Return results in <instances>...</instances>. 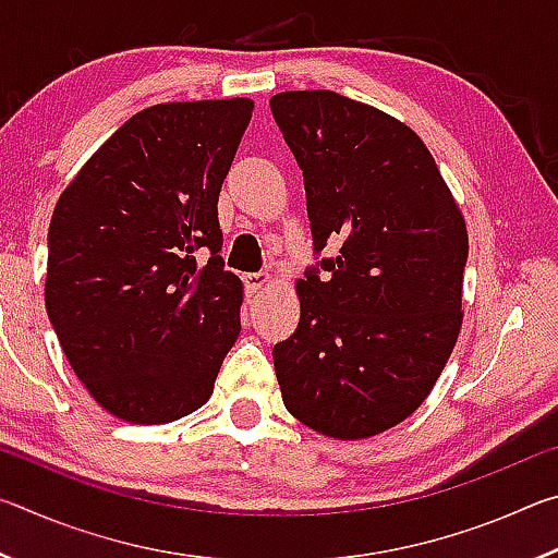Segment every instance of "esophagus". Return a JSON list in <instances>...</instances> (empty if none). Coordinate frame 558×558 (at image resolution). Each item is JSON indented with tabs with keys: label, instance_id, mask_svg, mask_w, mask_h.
<instances>
[{
	"label": "esophagus",
	"instance_id": "esophagus-1",
	"mask_svg": "<svg viewBox=\"0 0 558 558\" xmlns=\"http://www.w3.org/2000/svg\"><path fill=\"white\" fill-rule=\"evenodd\" d=\"M243 282H245V290H248L251 295H256V292H263L270 286L272 278L268 272H248V276L243 278Z\"/></svg>",
	"mask_w": 558,
	"mask_h": 558
}]
</instances>
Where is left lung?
I'll list each match as a JSON object with an SVG mask.
<instances>
[{"label":"left lung","mask_w":558,"mask_h":558,"mask_svg":"<svg viewBox=\"0 0 558 558\" xmlns=\"http://www.w3.org/2000/svg\"><path fill=\"white\" fill-rule=\"evenodd\" d=\"M305 177L315 251L337 258L295 282L300 323L272 347L282 403L327 438L362 440L426 401L462 327L468 226L423 140L332 90L270 98Z\"/></svg>","instance_id":"obj_1"}]
</instances>
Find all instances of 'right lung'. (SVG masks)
<instances>
[{"label":"right lung","mask_w":558,"mask_h":558,"mask_svg":"<svg viewBox=\"0 0 558 558\" xmlns=\"http://www.w3.org/2000/svg\"><path fill=\"white\" fill-rule=\"evenodd\" d=\"M251 98L159 102L102 143L56 202L46 313L100 409L159 426L209 401L241 332L219 194ZM213 258L199 267L193 253Z\"/></svg>","instance_id":"add662e5"}]
</instances>
